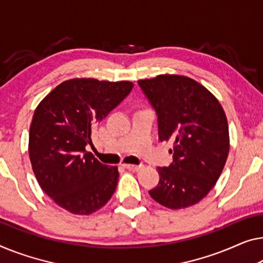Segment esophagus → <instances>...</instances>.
<instances>
[{"mask_svg":"<svg viewBox=\"0 0 263 263\" xmlns=\"http://www.w3.org/2000/svg\"><path fill=\"white\" fill-rule=\"evenodd\" d=\"M123 166L125 169L130 170V171H138L142 165H133V164H123Z\"/></svg>","mask_w":263,"mask_h":263,"instance_id":"obj_1","label":"esophagus"}]
</instances>
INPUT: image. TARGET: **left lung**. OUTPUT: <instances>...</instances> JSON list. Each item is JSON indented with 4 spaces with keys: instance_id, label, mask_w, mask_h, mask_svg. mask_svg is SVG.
<instances>
[{
    "instance_id": "obj_1",
    "label": "left lung",
    "mask_w": 263,
    "mask_h": 263,
    "mask_svg": "<svg viewBox=\"0 0 263 263\" xmlns=\"http://www.w3.org/2000/svg\"><path fill=\"white\" fill-rule=\"evenodd\" d=\"M138 84L158 117L160 142H170L174 162L158 167L148 194L169 209L198 203L216 184L229 152V128L221 104L199 82L162 74Z\"/></svg>"
}]
</instances>
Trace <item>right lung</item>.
I'll list each match as a JSON object with an SVG mask.
<instances>
[{"instance_id": "obj_1", "label": "right lung", "mask_w": 263, "mask_h": 263, "mask_svg": "<svg viewBox=\"0 0 263 263\" xmlns=\"http://www.w3.org/2000/svg\"><path fill=\"white\" fill-rule=\"evenodd\" d=\"M131 81L76 78L57 86L39 104L29 130V158L41 189L69 213L89 215L111 199L117 166L86 151L94 126L132 91Z\"/></svg>"}]
</instances>
